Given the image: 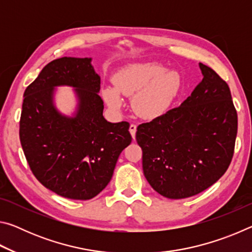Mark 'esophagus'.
<instances>
[{
    "label": "esophagus",
    "instance_id": "1",
    "mask_svg": "<svg viewBox=\"0 0 252 252\" xmlns=\"http://www.w3.org/2000/svg\"><path fill=\"white\" fill-rule=\"evenodd\" d=\"M129 131L132 135V138L135 139V132H136V126L135 125H131L129 127Z\"/></svg>",
    "mask_w": 252,
    "mask_h": 252
}]
</instances>
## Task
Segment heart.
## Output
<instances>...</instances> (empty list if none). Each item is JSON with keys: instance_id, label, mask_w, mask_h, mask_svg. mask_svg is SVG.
Returning <instances> with one entry per match:
<instances>
[{"instance_id": "heart-1", "label": "heart", "mask_w": 252, "mask_h": 252, "mask_svg": "<svg viewBox=\"0 0 252 252\" xmlns=\"http://www.w3.org/2000/svg\"><path fill=\"white\" fill-rule=\"evenodd\" d=\"M114 87L102 89V96L111 109L123 104L120 94L132 96V106L138 116L156 119L172 103L180 88L177 72L164 71L156 63H139L126 67L114 76Z\"/></svg>"}]
</instances>
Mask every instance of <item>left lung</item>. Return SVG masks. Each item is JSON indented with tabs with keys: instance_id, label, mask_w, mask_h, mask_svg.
<instances>
[{
	"instance_id": "8db88e82",
	"label": "left lung",
	"mask_w": 252,
	"mask_h": 252,
	"mask_svg": "<svg viewBox=\"0 0 252 252\" xmlns=\"http://www.w3.org/2000/svg\"><path fill=\"white\" fill-rule=\"evenodd\" d=\"M199 66L203 79L180 106L136 127L144 177L169 199L202 192L232 160L238 116L230 89L211 67Z\"/></svg>"
}]
</instances>
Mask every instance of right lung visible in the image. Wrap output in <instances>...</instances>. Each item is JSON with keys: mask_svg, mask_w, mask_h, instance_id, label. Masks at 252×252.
Instances as JSON below:
<instances>
[{"mask_svg": "<svg viewBox=\"0 0 252 252\" xmlns=\"http://www.w3.org/2000/svg\"><path fill=\"white\" fill-rule=\"evenodd\" d=\"M91 60L64 57L46 64L24 92L20 120L21 146L34 176L54 193L73 200L99 194L132 141L129 123L104 119L100 76ZM57 86L75 88L73 117L55 108Z\"/></svg>", "mask_w": 252, "mask_h": 252, "instance_id": "1", "label": "right lung"}]
</instances>
